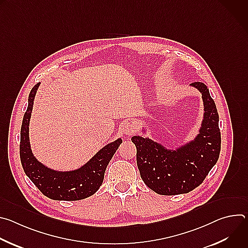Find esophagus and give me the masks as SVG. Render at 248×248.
I'll return each instance as SVG.
<instances>
[{
  "label": "esophagus",
  "mask_w": 248,
  "mask_h": 248,
  "mask_svg": "<svg viewBox=\"0 0 248 248\" xmlns=\"http://www.w3.org/2000/svg\"><path fill=\"white\" fill-rule=\"evenodd\" d=\"M122 131L124 135H130L134 132V125L131 123H124L122 124Z\"/></svg>",
  "instance_id": "obj_1"
}]
</instances>
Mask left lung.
<instances>
[{
  "instance_id": "left-lung-1",
  "label": "left lung",
  "mask_w": 248,
  "mask_h": 248,
  "mask_svg": "<svg viewBox=\"0 0 248 248\" xmlns=\"http://www.w3.org/2000/svg\"><path fill=\"white\" fill-rule=\"evenodd\" d=\"M190 86L201 93L204 105L201 127L193 140L172 150L148 137H131L141 179L158 194L175 195L193 190L219 159L221 132L215 102L204 83L193 82Z\"/></svg>"
}]
</instances>
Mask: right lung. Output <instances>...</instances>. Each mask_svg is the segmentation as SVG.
<instances>
[{
  "label": "right lung",
  "mask_w": 248,
  "mask_h": 248,
  "mask_svg": "<svg viewBox=\"0 0 248 248\" xmlns=\"http://www.w3.org/2000/svg\"><path fill=\"white\" fill-rule=\"evenodd\" d=\"M39 85L37 83L29 93L28 107L20 129L19 155L23 170L38 189L51 199L76 201L87 198L102 186L105 170L123 140L118 138L105 145L85 165L74 170L60 171L43 165L34 157L29 142V122Z\"/></svg>",
  "instance_id": "1"
}]
</instances>
